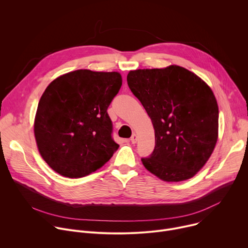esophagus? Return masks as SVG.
<instances>
[{"label":"esophagus","mask_w":248,"mask_h":248,"mask_svg":"<svg viewBox=\"0 0 248 248\" xmlns=\"http://www.w3.org/2000/svg\"><path fill=\"white\" fill-rule=\"evenodd\" d=\"M130 141H131V143H132V144L136 143V141H137V135H136L135 133H133V134L131 135V137H130Z\"/></svg>","instance_id":"obj_1"}]
</instances>
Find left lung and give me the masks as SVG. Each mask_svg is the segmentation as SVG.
Instances as JSON below:
<instances>
[{"label": "left lung", "mask_w": 248, "mask_h": 248, "mask_svg": "<svg viewBox=\"0 0 248 248\" xmlns=\"http://www.w3.org/2000/svg\"><path fill=\"white\" fill-rule=\"evenodd\" d=\"M131 92L152 121L155 148L143 166L160 180L191 179L213 153L219 133V108L210 86L190 70L171 64L130 70Z\"/></svg>", "instance_id": "left-lung-1"}]
</instances>
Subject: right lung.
Segmentation results:
<instances>
[{
    "mask_svg": "<svg viewBox=\"0 0 248 248\" xmlns=\"http://www.w3.org/2000/svg\"><path fill=\"white\" fill-rule=\"evenodd\" d=\"M123 84L118 72L78 69L54 79L42 94L34 136L44 161L61 175L82 178L119 148L107 113Z\"/></svg>",
    "mask_w": 248,
    "mask_h": 248,
    "instance_id": "1",
    "label": "right lung"
}]
</instances>
